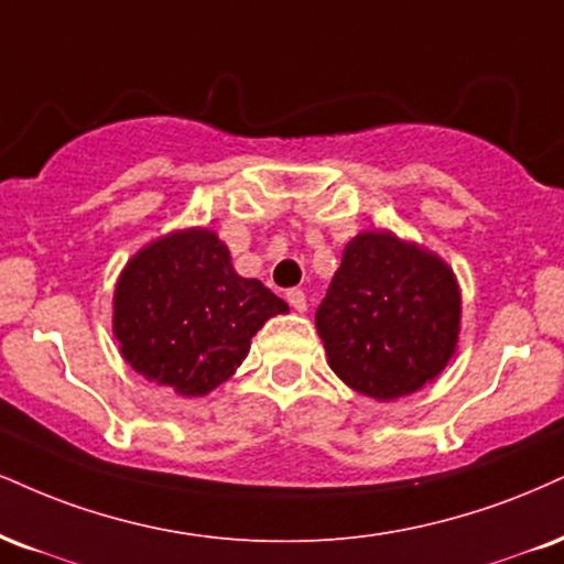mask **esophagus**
Returning a JSON list of instances; mask_svg holds the SVG:
<instances>
[{
  "label": "esophagus",
  "mask_w": 564,
  "mask_h": 564,
  "mask_svg": "<svg viewBox=\"0 0 564 564\" xmlns=\"http://www.w3.org/2000/svg\"><path fill=\"white\" fill-rule=\"evenodd\" d=\"M286 300H289V304H291V307H294L296 312L307 310V296H304L302 289H289V291H286Z\"/></svg>",
  "instance_id": "34e87169"
}]
</instances>
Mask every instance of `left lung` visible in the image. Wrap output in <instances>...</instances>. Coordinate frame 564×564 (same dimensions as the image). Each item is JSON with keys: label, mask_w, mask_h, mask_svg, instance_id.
Segmentation results:
<instances>
[{"label": "left lung", "mask_w": 564, "mask_h": 564, "mask_svg": "<svg viewBox=\"0 0 564 564\" xmlns=\"http://www.w3.org/2000/svg\"><path fill=\"white\" fill-rule=\"evenodd\" d=\"M459 317L449 264L391 230H365L344 249L315 325L330 370L349 389L391 402L446 368Z\"/></svg>", "instance_id": "8db88e82"}]
</instances>
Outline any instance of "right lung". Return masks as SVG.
I'll use <instances>...</instances> for the list:
<instances>
[{"mask_svg":"<svg viewBox=\"0 0 564 564\" xmlns=\"http://www.w3.org/2000/svg\"><path fill=\"white\" fill-rule=\"evenodd\" d=\"M112 334L135 372L181 397L234 376L252 336L289 304L241 278L207 228L173 230L128 260L112 300Z\"/></svg>","mask_w":564,"mask_h":564,"instance_id":"right-lung-1","label":"right lung"}]
</instances>
